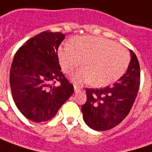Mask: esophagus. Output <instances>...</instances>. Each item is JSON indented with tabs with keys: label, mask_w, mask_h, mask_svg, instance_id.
<instances>
[{
	"label": "esophagus",
	"mask_w": 152,
	"mask_h": 152,
	"mask_svg": "<svg viewBox=\"0 0 152 152\" xmlns=\"http://www.w3.org/2000/svg\"><path fill=\"white\" fill-rule=\"evenodd\" d=\"M74 92H76V93H78L79 91H81V88L78 85H74Z\"/></svg>",
	"instance_id": "34e87169"
}]
</instances>
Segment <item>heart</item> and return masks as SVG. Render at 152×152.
<instances>
[{
	"label": "heart",
	"mask_w": 152,
	"mask_h": 152,
	"mask_svg": "<svg viewBox=\"0 0 152 152\" xmlns=\"http://www.w3.org/2000/svg\"><path fill=\"white\" fill-rule=\"evenodd\" d=\"M62 70L70 74L82 64L84 67L74 74L76 83L90 82L94 87H105L119 79L130 62L128 50L112 40L101 37H74L58 50Z\"/></svg>",
	"instance_id": "b5f03b06"
}]
</instances>
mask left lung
<instances>
[{
	"label": "left lung",
	"mask_w": 152,
	"mask_h": 152,
	"mask_svg": "<svg viewBox=\"0 0 152 152\" xmlns=\"http://www.w3.org/2000/svg\"><path fill=\"white\" fill-rule=\"evenodd\" d=\"M126 73L112 87L86 89L87 102L82 106L83 120L96 131H106L117 126L129 115L140 85V66L133 50Z\"/></svg>",
	"instance_id": "8db88e82"
}]
</instances>
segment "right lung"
<instances>
[{
  "instance_id": "obj_1",
  "label": "right lung",
  "mask_w": 152,
  "mask_h": 152,
  "mask_svg": "<svg viewBox=\"0 0 152 152\" xmlns=\"http://www.w3.org/2000/svg\"><path fill=\"white\" fill-rule=\"evenodd\" d=\"M65 35L44 31L28 40L14 57L10 84L17 108L33 122L48 121L74 92L61 72L58 48ZM61 85L54 86L56 81Z\"/></svg>"
}]
</instances>
